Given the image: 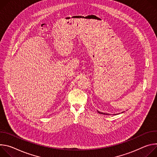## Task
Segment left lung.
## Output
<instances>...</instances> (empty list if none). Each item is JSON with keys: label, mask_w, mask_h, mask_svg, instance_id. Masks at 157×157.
I'll use <instances>...</instances> for the list:
<instances>
[{"label": "left lung", "mask_w": 157, "mask_h": 157, "mask_svg": "<svg viewBox=\"0 0 157 157\" xmlns=\"http://www.w3.org/2000/svg\"><path fill=\"white\" fill-rule=\"evenodd\" d=\"M97 112H98V113H100V114H102V115H110V114H109V113H106L100 112H99V111H98V110H97ZM121 113H124V112H122ZM115 115H116V114H115Z\"/></svg>", "instance_id": "8db88e82"}]
</instances>
